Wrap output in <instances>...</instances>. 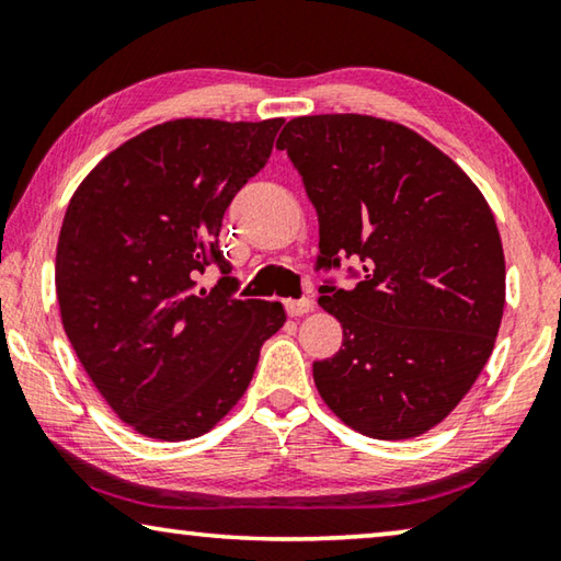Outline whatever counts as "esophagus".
<instances>
[{"instance_id":"esophagus-1","label":"esophagus","mask_w":561,"mask_h":561,"mask_svg":"<svg viewBox=\"0 0 561 561\" xmlns=\"http://www.w3.org/2000/svg\"><path fill=\"white\" fill-rule=\"evenodd\" d=\"M284 309H287L289 317H304L314 309V301L311 299H287L284 301Z\"/></svg>"}]
</instances>
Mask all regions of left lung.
<instances>
[{
	"instance_id": "left-lung-1",
	"label": "left lung",
	"mask_w": 561,
	"mask_h": 561,
	"mask_svg": "<svg viewBox=\"0 0 561 561\" xmlns=\"http://www.w3.org/2000/svg\"><path fill=\"white\" fill-rule=\"evenodd\" d=\"M319 215V267L364 262L354 289L321 287L344 348L314 360L324 403L348 428L405 440L448 417L495 348L505 252L485 195L401 123L321 113L277 140Z\"/></svg>"
}]
</instances>
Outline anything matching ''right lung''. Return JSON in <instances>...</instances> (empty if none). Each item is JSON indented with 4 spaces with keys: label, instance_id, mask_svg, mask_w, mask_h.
Segmentation results:
<instances>
[{
    "label": "right lung",
    "instance_id": "obj_1",
    "mask_svg": "<svg viewBox=\"0 0 561 561\" xmlns=\"http://www.w3.org/2000/svg\"><path fill=\"white\" fill-rule=\"evenodd\" d=\"M284 118H175L138 133L76 187L56 244L61 324L123 423L153 440L213 431L252 381L279 301L232 299L222 215L270 160Z\"/></svg>",
    "mask_w": 561,
    "mask_h": 561
}]
</instances>
